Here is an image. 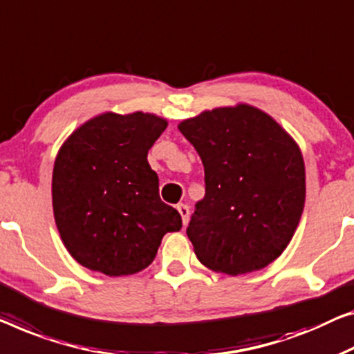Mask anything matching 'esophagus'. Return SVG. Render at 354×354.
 Masks as SVG:
<instances>
[{
	"label": "esophagus",
	"instance_id": "esophagus-1",
	"mask_svg": "<svg viewBox=\"0 0 354 354\" xmlns=\"http://www.w3.org/2000/svg\"><path fill=\"white\" fill-rule=\"evenodd\" d=\"M176 209H178V213L181 214L183 224H184V225H187V223H189V207H187V205L179 203L178 207H176Z\"/></svg>",
	"mask_w": 354,
	"mask_h": 354
}]
</instances>
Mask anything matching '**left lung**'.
<instances>
[{"label": "left lung", "instance_id": "8db88e82", "mask_svg": "<svg viewBox=\"0 0 354 354\" xmlns=\"http://www.w3.org/2000/svg\"><path fill=\"white\" fill-rule=\"evenodd\" d=\"M205 168L187 227L197 259L236 277L267 267L291 241L305 203L300 147L251 104L214 108L178 125Z\"/></svg>", "mask_w": 354, "mask_h": 354}]
</instances>
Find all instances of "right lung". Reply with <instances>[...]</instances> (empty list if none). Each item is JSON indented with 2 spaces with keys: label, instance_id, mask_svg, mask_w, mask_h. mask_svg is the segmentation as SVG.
Wrapping results in <instances>:
<instances>
[{
  "label": "right lung",
  "instance_id": "right-lung-1",
  "mask_svg": "<svg viewBox=\"0 0 354 354\" xmlns=\"http://www.w3.org/2000/svg\"><path fill=\"white\" fill-rule=\"evenodd\" d=\"M149 113H103L68 136L55 157L52 207L63 245L81 266L133 275L154 261L167 232L183 227L159 197L147 151L167 129Z\"/></svg>",
  "mask_w": 354,
  "mask_h": 354
}]
</instances>
